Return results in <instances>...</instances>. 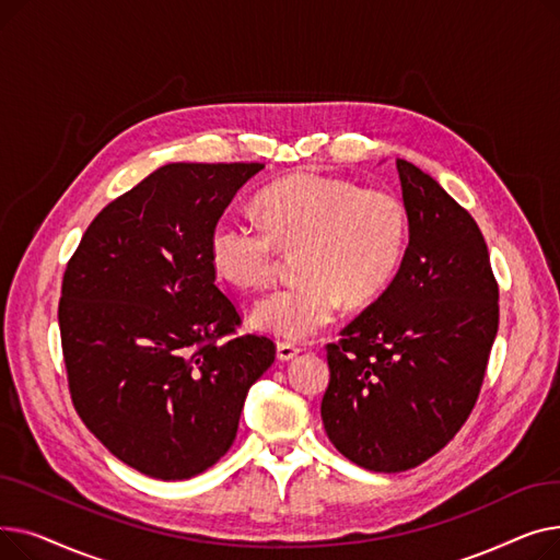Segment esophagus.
Instances as JSON below:
<instances>
[{
  "label": "esophagus",
  "instance_id": "esophagus-1",
  "mask_svg": "<svg viewBox=\"0 0 560 560\" xmlns=\"http://www.w3.org/2000/svg\"><path fill=\"white\" fill-rule=\"evenodd\" d=\"M300 347L298 345H290V342H279L277 345V359L279 361H292L298 354H300Z\"/></svg>",
  "mask_w": 560,
  "mask_h": 560
}]
</instances>
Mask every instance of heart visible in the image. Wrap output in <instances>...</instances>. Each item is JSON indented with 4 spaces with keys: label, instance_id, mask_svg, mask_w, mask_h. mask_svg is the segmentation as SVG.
I'll list each match as a JSON object with an SVG mask.
<instances>
[{
    "label": "heart",
    "instance_id": "obj_1",
    "mask_svg": "<svg viewBox=\"0 0 560 560\" xmlns=\"http://www.w3.org/2000/svg\"><path fill=\"white\" fill-rule=\"evenodd\" d=\"M260 222L222 215L209 258L229 283L270 285L279 249L298 254L300 283L270 292L252 311L254 327L285 340H311L340 315L345 298L365 304L395 279L408 245L399 197L319 174H295L258 195Z\"/></svg>",
    "mask_w": 560,
    "mask_h": 560
}]
</instances>
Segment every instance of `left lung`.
<instances>
[{"label": "left lung", "instance_id": "obj_1", "mask_svg": "<svg viewBox=\"0 0 560 560\" xmlns=\"http://www.w3.org/2000/svg\"><path fill=\"white\" fill-rule=\"evenodd\" d=\"M408 247L374 304L327 345L322 422L372 472H404L443 450L479 399L499 327V285L463 206L397 159Z\"/></svg>", "mask_w": 560, "mask_h": 560}]
</instances>
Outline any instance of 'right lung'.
<instances>
[{"label":"right lung","mask_w":560,"mask_h":560,"mask_svg":"<svg viewBox=\"0 0 560 560\" xmlns=\"http://www.w3.org/2000/svg\"><path fill=\"white\" fill-rule=\"evenodd\" d=\"M262 163H170L113 199L63 275L58 327L72 404L138 472L182 481L233 445L275 363L215 283L209 235Z\"/></svg>","instance_id":"obj_1"}]
</instances>
